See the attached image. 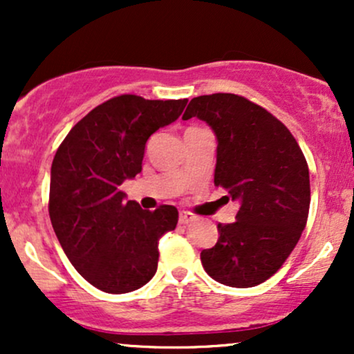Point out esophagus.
<instances>
[{"mask_svg":"<svg viewBox=\"0 0 354 354\" xmlns=\"http://www.w3.org/2000/svg\"><path fill=\"white\" fill-rule=\"evenodd\" d=\"M191 221H194L193 214L188 213V211H181V213H180V223H181V225H189Z\"/></svg>","mask_w":354,"mask_h":354,"instance_id":"obj_1","label":"esophagus"}]
</instances>
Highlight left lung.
<instances>
[{"label":"left lung","instance_id":"left-lung-1","mask_svg":"<svg viewBox=\"0 0 354 354\" xmlns=\"http://www.w3.org/2000/svg\"><path fill=\"white\" fill-rule=\"evenodd\" d=\"M194 116L218 140L214 185L239 203L236 221L219 223L216 245L201 251L203 268L226 286H256L283 266L306 226V160L290 129L243 96H198L183 120Z\"/></svg>","mask_w":354,"mask_h":354}]
</instances>
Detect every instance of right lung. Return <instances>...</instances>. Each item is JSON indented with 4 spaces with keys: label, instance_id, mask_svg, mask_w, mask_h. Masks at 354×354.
<instances>
[{
    "label": "right lung",
    "instance_id": "obj_1",
    "mask_svg": "<svg viewBox=\"0 0 354 354\" xmlns=\"http://www.w3.org/2000/svg\"><path fill=\"white\" fill-rule=\"evenodd\" d=\"M186 103L116 96L73 126L55 154L53 230L76 271L104 293L145 286L156 273L158 239L176 228L174 206L141 209L120 186L141 173L148 138L176 121Z\"/></svg>",
    "mask_w": 354,
    "mask_h": 354
}]
</instances>
